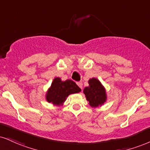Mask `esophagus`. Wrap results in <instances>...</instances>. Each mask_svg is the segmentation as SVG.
I'll return each instance as SVG.
<instances>
[{"label": "esophagus", "instance_id": "esophagus-1", "mask_svg": "<svg viewBox=\"0 0 150 150\" xmlns=\"http://www.w3.org/2000/svg\"><path fill=\"white\" fill-rule=\"evenodd\" d=\"M77 84L79 86V87H80L81 89H82V82L80 81V82H77Z\"/></svg>", "mask_w": 150, "mask_h": 150}]
</instances>
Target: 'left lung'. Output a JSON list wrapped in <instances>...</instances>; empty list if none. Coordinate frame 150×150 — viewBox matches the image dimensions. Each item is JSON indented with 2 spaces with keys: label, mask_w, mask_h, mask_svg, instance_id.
Returning <instances> with one entry per match:
<instances>
[{
  "label": "left lung",
  "mask_w": 150,
  "mask_h": 150,
  "mask_svg": "<svg viewBox=\"0 0 150 150\" xmlns=\"http://www.w3.org/2000/svg\"><path fill=\"white\" fill-rule=\"evenodd\" d=\"M89 86H86L84 89V93L86 98L89 102L91 107H97L101 105L106 100L105 91L103 86L96 78H91L89 80Z\"/></svg>",
  "instance_id": "8db88e82"
}]
</instances>
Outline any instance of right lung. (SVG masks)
<instances>
[{
    "label": "right lung",
    "instance_id": "1",
    "mask_svg": "<svg viewBox=\"0 0 150 150\" xmlns=\"http://www.w3.org/2000/svg\"><path fill=\"white\" fill-rule=\"evenodd\" d=\"M80 91V88L73 80H67L62 82L61 78L56 77L47 93L46 98L49 103L59 105L66 100L70 94L78 93Z\"/></svg>",
    "mask_w": 150,
    "mask_h": 150
}]
</instances>
